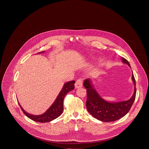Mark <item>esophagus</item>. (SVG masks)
Returning a JSON list of instances; mask_svg holds the SVG:
<instances>
[{
  "label": "esophagus",
  "mask_w": 149,
  "mask_h": 149,
  "mask_svg": "<svg viewBox=\"0 0 149 149\" xmlns=\"http://www.w3.org/2000/svg\"><path fill=\"white\" fill-rule=\"evenodd\" d=\"M82 86V79L81 78H78L77 79L75 83V87L76 88H80Z\"/></svg>",
  "instance_id": "esophagus-1"
}]
</instances>
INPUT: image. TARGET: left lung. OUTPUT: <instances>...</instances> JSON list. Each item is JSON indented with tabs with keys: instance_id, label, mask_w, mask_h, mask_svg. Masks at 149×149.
I'll list each match as a JSON object with an SVG mask.
<instances>
[{
	"instance_id": "8db88e82",
	"label": "left lung",
	"mask_w": 149,
	"mask_h": 149,
	"mask_svg": "<svg viewBox=\"0 0 149 149\" xmlns=\"http://www.w3.org/2000/svg\"><path fill=\"white\" fill-rule=\"evenodd\" d=\"M124 63L130 67L127 59L122 58ZM132 80L134 84V92L132 98L124 101L109 102L103 100L93 88L90 79L84 81V86L87 89L86 107L89 113L95 118L104 122H111L117 120L128 113L135 100L136 94V80L132 74Z\"/></svg>"
}]
</instances>
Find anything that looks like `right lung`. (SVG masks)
Masks as SVG:
<instances>
[{
	"label": "right lung",
	"mask_w": 149,
	"mask_h": 149,
	"mask_svg": "<svg viewBox=\"0 0 149 149\" xmlns=\"http://www.w3.org/2000/svg\"><path fill=\"white\" fill-rule=\"evenodd\" d=\"M42 52H44L42 51ZM41 53V52H40ZM75 81H71L70 82H67L65 83L63 86L62 90L59 93V95H58L56 100L54 102V104L51 106L49 109L43 114H41L39 116H34L31 114L26 113L23 109L21 107L19 104L20 109H22V111L25 114L26 116H27L30 119L39 123H47L51 121L57 117H58L63 112V98H64L65 95L70 91L74 89L75 86L74 84Z\"/></svg>",
	"instance_id": "1"
}]
</instances>
